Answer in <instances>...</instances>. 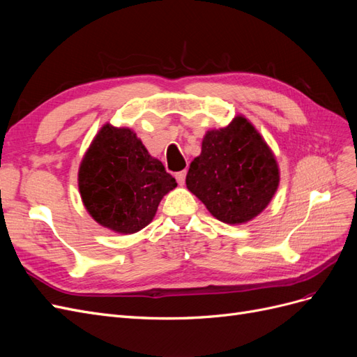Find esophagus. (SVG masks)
I'll list each match as a JSON object with an SVG mask.
<instances>
[{
    "instance_id": "1",
    "label": "esophagus",
    "mask_w": 357,
    "mask_h": 357,
    "mask_svg": "<svg viewBox=\"0 0 357 357\" xmlns=\"http://www.w3.org/2000/svg\"><path fill=\"white\" fill-rule=\"evenodd\" d=\"M176 180H177L178 185H185V180H186V169H183V171L176 172Z\"/></svg>"
}]
</instances>
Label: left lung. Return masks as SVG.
<instances>
[{
    "label": "left lung",
    "mask_w": 357,
    "mask_h": 357,
    "mask_svg": "<svg viewBox=\"0 0 357 357\" xmlns=\"http://www.w3.org/2000/svg\"><path fill=\"white\" fill-rule=\"evenodd\" d=\"M280 185L275 155L243 114L202 138L190 162L186 186L213 218L228 225L253 220L273 201Z\"/></svg>",
    "instance_id": "8db88e82"
}]
</instances>
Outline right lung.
Here are the masks:
<instances>
[{
  "mask_svg": "<svg viewBox=\"0 0 357 357\" xmlns=\"http://www.w3.org/2000/svg\"><path fill=\"white\" fill-rule=\"evenodd\" d=\"M79 192L91 218L116 234H135L153 220L176 178L147 152L131 128L105 123L79 167Z\"/></svg>",
  "mask_w": 357,
  "mask_h": 357,
  "instance_id": "add662e5",
  "label": "right lung"
}]
</instances>
